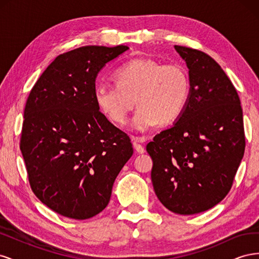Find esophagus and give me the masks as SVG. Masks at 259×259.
Here are the masks:
<instances>
[{
  "instance_id": "obj_1",
  "label": "esophagus",
  "mask_w": 259,
  "mask_h": 259,
  "mask_svg": "<svg viewBox=\"0 0 259 259\" xmlns=\"http://www.w3.org/2000/svg\"><path fill=\"white\" fill-rule=\"evenodd\" d=\"M146 140H147V137H136V138H134V143H133V145H134L135 150L138 153H144L145 152V147L140 143H144V142H146Z\"/></svg>"
}]
</instances>
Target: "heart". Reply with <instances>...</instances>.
Here are the masks:
<instances>
[{"instance_id": "heart-1", "label": "heart", "mask_w": 259, "mask_h": 259, "mask_svg": "<svg viewBox=\"0 0 259 259\" xmlns=\"http://www.w3.org/2000/svg\"><path fill=\"white\" fill-rule=\"evenodd\" d=\"M115 84H99L95 101L111 122L124 125L136 104L132 126L145 132L155 124L167 125L180 116L188 104L190 80L185 67L162 64L152 58H135L114 73Z\"/></svg>"}]
</instances>
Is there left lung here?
<instances>
[{"instance_id": "left-lung-1", "label": "left lung", "mask_w": 259, "mask_h": 259, "mask_svg": "<svg viewBox=\"0 0 259 259\" xmlns=\"http://www.w3.org/2000/svg\"><path fill=\"white\" fill-rule=\"evenodd\" d=\"M189 69L190 94L177 122L147 145L156 197L180 215L205 211L230 191L244 155L243 113L236 88L201 51L175 45Z\"/></svg>"}]
</instances>
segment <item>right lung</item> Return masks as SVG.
I'll use <instances>...</instances> for the list:
<instances>
[{"instance_id": "obj_1", "label": "right lung", "mask_w": 259, "mask_h": 259, "mask_svg": "<svg viewBox=\"0 0 259 259\" xmlns=\"http://www.w3.org/2000/svg\"><path fill=\"white\" fill-rule=\"evenodd\" d=\"M125 45L83 46L59 55L27 99L20 137L31 189L46 206L72 219L99 214L131 156L126 133L95 101V80Z\"/></svg>"}]
</instances>
